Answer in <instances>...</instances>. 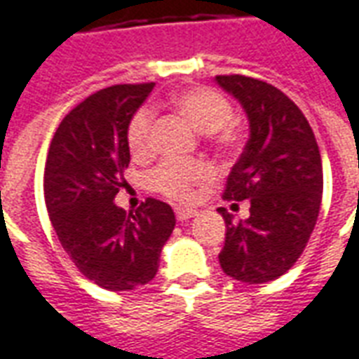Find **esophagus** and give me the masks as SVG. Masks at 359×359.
Here are the masks:
<instances>
[{
    "label": "esophagus",
    "instance_id": "34e87169",
    "mask_svg": "<svg viewBox=\"0 0 359 359\" xmlns=\"http://www.w3.org/2000/svg\"><path fill=\"white\" fill-rule=\"evenodd\" d=\"M193 216H197V210L195 208H187V207H175V218L177 220H189Z\"/></svg>",
    "mask_w": 359,
    "mask_h": 359
}]
</instances>
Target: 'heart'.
<instances>
[{"mask_svg":"<svg viewBox=\"0 0 359 359\" xmlns=\"http://www.w3.org/2000/svg\"><path fill=\"white\" fill-rule=\"evenodd\" d=\"M172 106L180 111L199 133L212 135L220 151L232 152L240 147L241 131L232 119V106L222 94L205 86L185 88L172 96ZM152 127L154 114L149 108L139 110L127 129V143L133 156L143 158L152 149ZM210 177V168L201 160H166L151 174L154 191L168 199L187 201L193 197L195 187Z\"/></svg>","mask_w":359,"mask_h":359,"instance_id":"obj_1","label":"heart"}]
</instances>
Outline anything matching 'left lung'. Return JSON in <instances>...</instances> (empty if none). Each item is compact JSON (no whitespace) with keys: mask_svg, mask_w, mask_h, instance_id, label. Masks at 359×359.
<instances>
[{"mask_svg":"<svg viewBox=\"0 0 359 359\" xmlns=\"http://www.w3.org/2000/svg\"><path fill=\"white\" fill-rule=\"evenodd\" d=\"M216 85L245 111L249 139L228 175L224 199H249V216L226 222L220 266L233 280L265 284L290 271L317 224L323 164L306 116L276 86L243 75H218Z\"/></svg>","mask_w":359,"mask_h":359,"instance_id":"left-lung-1","label":"left lung"}]
</instances>
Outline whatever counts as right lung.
I'll list each match as a JSON object with an SVG mask.
<instances>
[{
    "label": "right lung",
    "mask_w": 359,
    "mask_h": 359,
    "mask_svg": "<svg viewBox=\"0 0 359 359\" xmlns=\"http://www.w3.org/2000/svg\"><path fill=\"white\" fill-rule=\"evenodd\" d=\"M154 83L102 88L63 118L44 168V199L60 243L88 280L111 292L151 282L175 215L147 199L126 215L114 199L129 166L127 129Z\"/></svg>",
    "instance_id": "right-lung-1"
}]
</instances>
